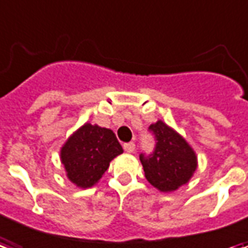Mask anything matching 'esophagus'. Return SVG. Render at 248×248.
Here are the masks:
<instances>
[{"instance_id": "obj_1", "label": "esophagus", "mask_w": 248, "mask_h": 248, "mask_svg": "<svg viewBox=\"0 0 248 248\" xmlns=\"http://www.w3.org/2000/svg\"><path fill=\"white\" fill-rule=\"evenodd\" d=\"M124 151L127 152V154H131V152H134V151H135V144H134L132 141H130V143H124Z\"/></svg>"}]
</instances>
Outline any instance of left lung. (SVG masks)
<instances>
[{
    "instance_id": "1",
    "label": "left lung",
    "mask_w": 248,
    "mask_h": 248,
    "mask_svg": "<svg viewBox=\"0 0 248 248\" xmlns=\"http://www.w3.org/2000/svg\"><path fill=\"white\" fill-rule=\"evenodd\" d=\"M155 137L152 154H140L145 178L162 192L177 190L188 182L196 169V155L178 132L157 121L148 128Z\"/></svg>"
}]
</instances>
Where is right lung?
<instances>
[{
  "instance_id": "right-lung-1",
  "label": "right lung",
  "mask_w": 248,
  "mask_h": 248,
  "mask_svg": "<svg viewBox=\"0 0 248 248\" xmlns=\"http://www.w3.org/2000/svg\"><path fill=\"white\" fill-rule=\"evenodd\" d=\"M122 152L111 130L86 124L62 147L61 161L70 181L78 187L88 188L99 182L109 162Z\"/></svg>"
}]
</instances>
